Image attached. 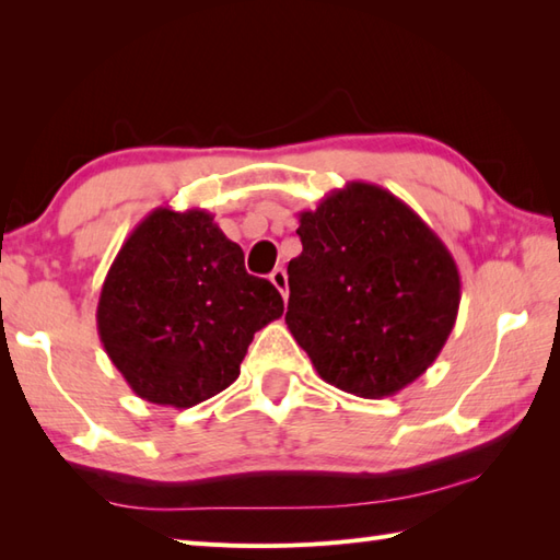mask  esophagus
<instances>
[{"label": "esophagus", "instance_id": "1", "mask_svg": "<svg viewBox=\"0 0 560 560\" xmlns=\"http://www.w3.org/2000/svg\"><path fill=\"white\" fill-rule=\"evenodd\" d=\"M270 282L276 284V290L282 294V300H288L290 294V284H288V272H284L282 268H276L270 272Z\"/></svg>", "mask_w": 560, "mask_h": 560}]
</instances>
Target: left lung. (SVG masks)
<instances>
[{
  "mask_svg": "<svg viewBox=\"0 0 560 560\" xmlns=\"http://www.w3.org/2000/svg\"><path fill=\"white\" fill-rule=\"evenodd\" d=\"M296 234L284 323L318 376L376 400L424 374L459 308V272L439 234L366 182L304 210Z\"/></svg>",
  "mask_w": 560,
  "mask_h": 560,
  "instance_id": "obj_1",
  "label": "left lung"
}]
</instances>
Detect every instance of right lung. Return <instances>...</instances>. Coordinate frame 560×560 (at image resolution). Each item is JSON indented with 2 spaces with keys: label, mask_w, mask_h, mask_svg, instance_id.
Wrapping results in <instances>:
<instances>
[{
  "label": "right lung",
  "mask_w": 560,
  "mask_h": 560,
  "mask_svg": "<svg viewBox=\"0 0 560 560\" xmlns=\"http://www.w3.org/2000/svg\"><path fill=\"white\" fill-rule=\"evenodd\" d=\"M282 312L280 292L248 276L213 215L155 208L112 260L97 332L136 395L186 409L237 381L254 332Z\"/></svg>",
  "instance_id": "obj_1"
}]
</instances>
